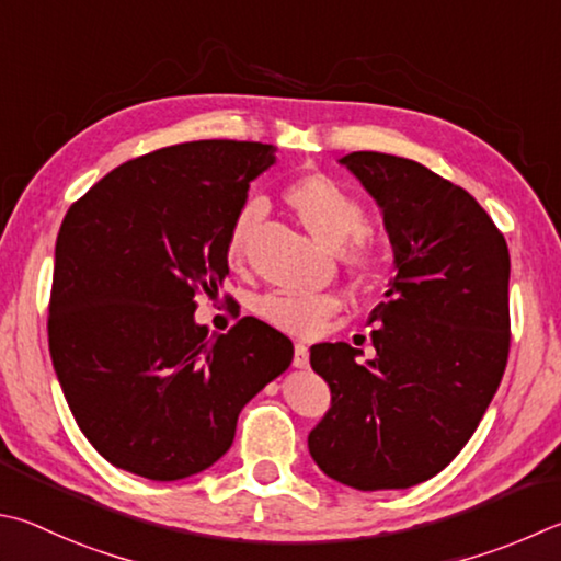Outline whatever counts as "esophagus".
<instances>
[{"label": "esophagus", "mask_w": 561, "mask_h": 561, "mask_svg": "<svg viewBox=\"0 0 561 561\" xmlns=\"http://www.w3.org/2000/svg\"><path fill=\"white\" fill-rule=\"evenodd\" d=\"M294 368H309V348L304 343L294 348Z\"/></svg>", "instance_id": "34e87169"}]
</instances>
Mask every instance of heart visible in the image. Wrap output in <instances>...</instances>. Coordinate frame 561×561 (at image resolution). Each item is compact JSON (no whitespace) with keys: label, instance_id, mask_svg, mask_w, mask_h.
Wrapping results in <instances>:
<instances>
[{"label":"heart","instance_id":"1","mask_svg":"<svg viewBox=\"0 0 561 561\" xmlns=\"http://www.w3.org/2000/svg\"><path fill=\"white\" fill-rule=\"evenodd\" d=\"M284 201L297 213L301 226L329 248H341V257L353 272H370L378 264V242L363 228L365 210L360 201L331 176L311 171L284 188ZM260 203L250 201L238 210L228 230L226 260L238 267L245 260L252 230L260 220ZM339 299L323 291L277 289L257 301V313L282 331L313 335L339 311Z\"/></svg>","mask_w":561,"mask_h":561}]
</instances>
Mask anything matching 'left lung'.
Here are the masks:
<instances>
[{"label": "left lung", "instance_id": "1", "mask_svg": "<svg viewBox=\"0 0 561 561\" xmlns=\"http://www.w3.org/2000/svg\"><path fill=\"white\" fill-rule=\"evenodd\" d=\"M339 164L378 203L394 277L370 313V360L348 343L311 345L331 407L309 454L355 491L412 488L454 461L501 385L511 254L471 193L416 161L353 151Z\"/></svg>", "mask_w": 561, "mask_h": 561}]
</instances>
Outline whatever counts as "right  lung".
<instances>
[{"instance_id": "right-lung-1", "label": "right lung", "mask_w": 561, "mask_h": 561, "mask_svg": "<svg viewBox=\"0 0 561 561\" xmlns=\"http://www.w3.org/2000/svg\"><path fill=\"white\" fill-rule=\"evenodd\" d=\"M203 139L112 169L70 206L56 240L48 348L80 432L149 481L206 471L238 414L289 368L287 335L245 316L208 335L196 294L228 277L226 240L250 183L277 157Z\"/></svg>"}]
</instances>
